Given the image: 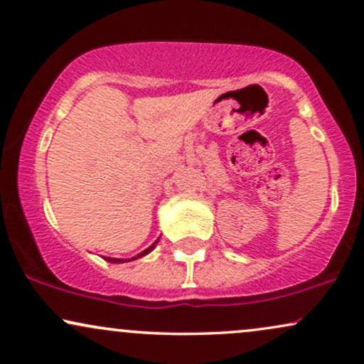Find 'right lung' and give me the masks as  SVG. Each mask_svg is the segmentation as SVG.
Masks as SVG:
<instances>
[{"instance_id": "add662e5", "label": "right lung", "mask_w": 364, "mask_h": 364, "mask_svg": "<svg viewBox=\"0 0 364 364\" xmlns=\"http://www.w3.org/2000/svg\"><path fill=\"white\" fill-rule=\"evenodd\" d=\"M158 240H160V239H156V240H155V242H153V244L150 245V247H146L145 250H141V252H140V254H136V255H135V257H130V259H115V257H104V259L107 260V262H112V264H124V262H130V260H135V259H138V257H143V255L150 254V252H151V250L156 247Z\"/></svg>"}]
</instances>
